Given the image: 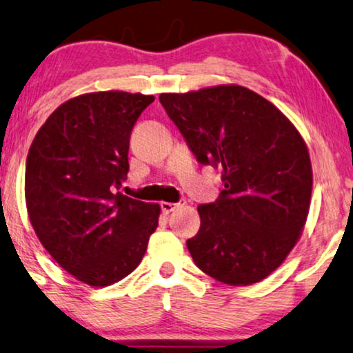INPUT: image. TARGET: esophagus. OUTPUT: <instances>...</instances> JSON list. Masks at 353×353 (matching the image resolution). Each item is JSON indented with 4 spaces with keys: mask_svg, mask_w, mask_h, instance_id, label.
<instances>
[{
    "mask_svg": "<svg viewBox=\"0 0 353 353\" xmlns=\"http://www.w3.org/2000/svg\"><path fill=\"white\" fill-rule=\"evenodd\" d=\"M181 205H185V200L177 201V203H169V201H163V203H161V211H163V213L169 214V213H171V211H174V210L177 208V206H181Z\"/></svg>",
    "mask_w": 353,
    "mask_h": 353,
    "instance_id": "esophagus-1",
    "label": "esophagus"
}]
</instances>
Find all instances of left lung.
Masks as SVG:
<instances>
[{
    "label": "left lung",
    "mask_w": 353,
    "mask_h": 353,
    "mask_svg": "<svg viewBox=\"0 0 353 353\" xmlns=\"http://www.w3.org/2000/svg\"><path fill=\"white\" fill-rule=\"evenodd\" d=\"M159 101L223 190L199 206L187 241L195 265L231 285L265 279L297 243L308 216L312 163L303 139L272 103L241 85L163 93Z\"/></svg>",
    "instance_id": "obj_1"
}]
</instances>
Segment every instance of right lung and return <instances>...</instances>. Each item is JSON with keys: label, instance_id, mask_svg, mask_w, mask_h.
<instances>
[{"label": "right lung", "instance_id": "right-lung-1", "mask_svg": "<svg viewBox=\"0 0 353 353\" xmlns=\"http://www.w3.org/2000/svg\"><path fill=\"white\" fill-rule=\"evenodd\" d=\"M152 95L87 93L61 105L27 154L26 201L46 252L82 283L114 284L142 261L159 205L121 194L129 139Z\"/></svg>", "mask_w": 353, "mask_h": 353}]
</instances>
